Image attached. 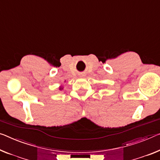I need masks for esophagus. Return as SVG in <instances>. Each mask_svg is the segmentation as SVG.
<instances>
[{"label":"esophagus","instance_id":"1","mask_svg":"<svg viewBox=\"0 0 160 160\" xmlns=\"http://www.w3.org/2000/svg\"><path fill=\"white\" fill-rule=\"evenodd\" d=\"M83 75H82V76H81V77H83Z\"/></svg>","mask_w":160,"mask_h":160}]
</instances>
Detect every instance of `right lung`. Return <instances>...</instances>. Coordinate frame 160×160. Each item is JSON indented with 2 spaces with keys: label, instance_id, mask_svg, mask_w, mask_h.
<instances>
[{
  "label": "right lung",
  "instance_id": "obj_1",
  "mask_svg": "<svg viewBox=\"0 0 160 160\" xmlns=\"http://www.w3.org/2000/svg\"><path fill=\"white\" fill-rule=\"evenodd\" d=\"M59 89H60V90H61V89H63V88H62V87H60V88H59Z\"/></svg>",
  "mask_w": 160,
  "mask_h": 160
}]
</instances>
